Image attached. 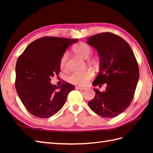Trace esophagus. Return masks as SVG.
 I'll use <instances>...</instances> for the list:
<instances>
[{
  "instance_id": "1",
  "label": "esophagus",
  "mask_w": 153,
  "mask_h": 153,
  "mask_svg": "<svg viewBox=\"0 0 153 153\" xmlns=\"http://www.w3.org/2000/svg\"><path fill=\"white\" fill-rule=\"evenodd\" d=\"M76 89H81V90H85L86 88H85V87H82L77 86V87H76Z\"/></svg>"
}]
</instances>
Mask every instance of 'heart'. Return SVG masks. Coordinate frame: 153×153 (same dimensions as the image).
Here are the masks:
<instances>
[{
	"instance_id": "1",
	"label": "heart",
	"mask_w": 153,
	"mask_h": 153,
	"mask_svg": "<svg viewBox=\"0 0 153 153\" xmlns=\"http://www.w3.org/2000/svg\"><path fill=\"white\" fill-rule=\"evenodd\" d=\"M73 51L74 53L77 56L83 58V59H87L90 56V54L92 53V48L89 45L85 43H79L75 45ZM68 58V54L65 53L62 56L60 66L61 68H65L66 67V63ZM94 63V62H93ZM93 74L90 71H84L83 73H74L68 77V80L70 83L74 84V85L83 86L85 85L87 82L92 78Z\"/></svg>"
}]
</instances>
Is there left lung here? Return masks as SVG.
<instances>
[{
	"instance_id": "1",
	"label": "left lung",
	"mask_w": 153,
	"mask_h": 153,
	"mask_svg": "<svg viewBox=\"0 0 153 153\" xmlns=\"http://www.w3.org/2000/svg\"><path fill=\"white\" fill-rule=\"evenodd\" d=\"M87 43L95 48L100 58L99 73L93 85H106L105 91L94 89L95 96L88 105L103 118H114L131 102L139 76L137 62L129 44L116 34H96L87 39Z\"/></svg>"
}]
</instances>
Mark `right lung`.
<instances>
[{"label": "right lung", "mask_w": 153, "mask_h": 153, "mask_svg": "<svg viewBox=\"0 0 153 153\" xmlns=\"http://www.w3.org/2000/svg\"><path fill=\"white\" fill-rule=\"evenodd\" d=\"M77 39L44 37L32 42L18 58L15 86L18 95L31 114L47 118L62 108L68 93L75 89L69 83H51L59 75L60 62L66 48Z\"/></svg>", "instance_id": "add662e5"}]
</instances>
